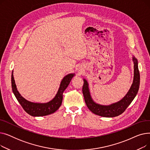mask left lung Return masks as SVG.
Listing matches in <instances>:
<instances>
[{
	"mask_svg": "<svg viewBox=\"0 0 150 150\" xmlns=\"http://www.w3.org/2000/svg\"><path fill=\"white\" fill-rule=\"evenodd\" d=\"M134 62L133 81L127 93L120 101L109 105H103L94 101L91 97L89 83L83 79V93L85 103L90 111L96 115L105 117H114L122 114L131 104L137 95L140 85V74L138 68V61L134 56H132Z\"/></svg>",
	"mask_w": 150,
	"mask_h": 150,
	"instance_id": "left-lung-1",
	"label": "left lung"
}]
</instances>
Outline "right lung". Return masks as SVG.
<instances>
[{
  "label": "right lung",
  "instance_id": "1",
  "mask_svg": "<svg viewBox=\"0 0 150 150\" xmlns=\"http://www.w3.org/2000/svg\"><path fill=\"white\" fill-rule=\"evenodd\" d=\"M75 75L69 74L66 75L61 81L59 88L54 97L47 103H34L23 98L18 91L13 76V70L11 74V87L13 92L24 111L29 115L33 117H41L50 115L57 111L61 106L62 101L63 92L67 88L71 80Z\"/></svg>",
  "mask_w": 150,
  "mask_h": 150
}]
</instances>
